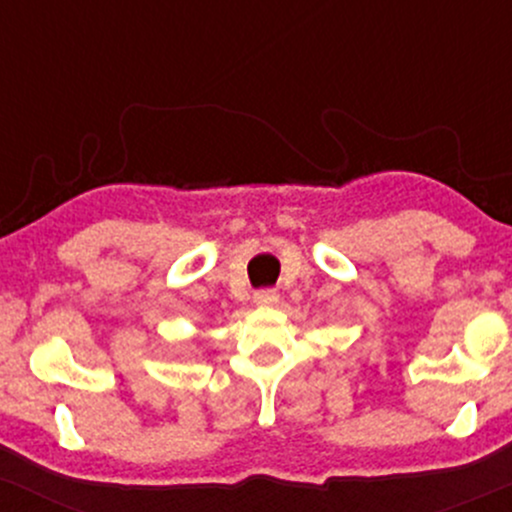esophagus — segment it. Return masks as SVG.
<instances>
[{
    "instance_id": "1",
    "label": "esophagus",
    "mask_w": 512,
    "mask_h": 512,
    "mask_svg": "<svg viewBox=\"0 0 512 512\" xmlns=\"http://www.w3.org/2000/svg\"><path fill=\"white\" fill-rule=\"evenodd\" d=\"M252 301H255V305H274L276 301H279V293L272 291V289L257 291L255 296H252Z\"/></svg>"
}]
</instances>
